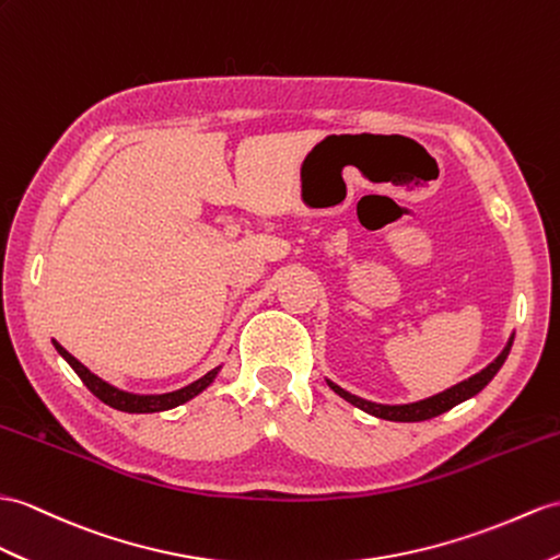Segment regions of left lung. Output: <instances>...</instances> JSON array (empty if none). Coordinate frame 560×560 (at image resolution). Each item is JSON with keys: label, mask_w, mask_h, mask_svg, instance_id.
<instances>
[{"label": "left lung", "mask_w": 560, "mask_h": 560, "mask_svg": "<svg viewBox=\"0 0 560 560\" xmlns=\"http://www.w3.org/2000/svg\"><path fill=\"white\" fill-rule=\"evenodd\" d=\"M511 345H513V337L509 339V345L503 347V351L499 353V357L485 368V371H480V373L468 377V380H463V383H458V385H454L452 389H446V392L438 394V397H430V399H425V401H416V404H404V406L373 404V401H365V399L353 397V394L345 392L342 387H337V385H332V383H327V385H330V387L339 394V397L347 399V401L353 404V406H359L361 411L371 413V416H375V418L397 420V422H418V420H428V418L440 416V413L448 411V408H454L456 404L475 397V394L480 392V389L489 383V380H492V377L499 373V368L503 365V361H506V357H509Z\"/></svg>", "instance_id": "left-lung-1"}]
</instances>
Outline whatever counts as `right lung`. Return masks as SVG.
<instances>
[{
  "label": "right lung",
  "mask_w": 560,
  "mask_h": 560,
  "mask_svg": "<svg viewBox=\"0 0 560 560\" xmlns=\"http://www.w3.org/2000/svg\"><path fill=\"white\" fill-rule=\"evenodd\" d=\"M54 347H57V351L61 353V357L68 361V365L73 368V371L78 373V377L83 380V385L97 397L100 401H104L106 406L112 408H118V411H126V413H159V411H168V408H175L180 406L185 401H189L192 397H197V394L201 389H207L211 383L215 373L221 371V368H213V371H209L203 377H199L197 383L187 385L183 389L177 392H171V394H128V392H120L112 385H106L104 380H100L94 373H90L88 368L80 363L78 359H73L71 353H68L59 342H54Z\"/></svg>",
  "instance_id": "obj_1"
}]
</instances>
